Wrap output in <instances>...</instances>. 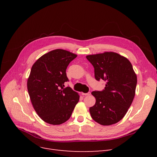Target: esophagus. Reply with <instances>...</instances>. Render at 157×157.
I'll use <instances>...</instances> for the list:
<instances>
[{
    "label": "esophagus",
    "mask_w": 157,
    "mask_h": 157,
    "mask_svg": "<svg viewBox=\"0 0 157 157\" xmlns=\"http://www.w3.org/2000/svg\"><path fill=\"white\" fill-rule=\"evenodd\" d=\"M90 94H91V92H88V93H82L83 96H90Z\"/></svg>",
    "instance_id": "esophagus-1"
}]
</instances>
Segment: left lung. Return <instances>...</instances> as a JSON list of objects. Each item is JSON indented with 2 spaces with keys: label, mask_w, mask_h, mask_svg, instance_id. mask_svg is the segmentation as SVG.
Here are the masks:
<instances>
[{
  "label": "left lung",
  "mask_w": 157,
  "mask_h": 157,
  "mask_svg": "<svg viewBox=\"0 0 157 157\" xmlns=\"http://www.w3.org/2000/svg\"><path fill=\"white\" fill-rule=\"evenodd\" d=\"M94 67L95 78L106 82L102 91L92 94L96 101L90 108L93 119L103 126L119 122L126 114L135 96L137 76L130 61L115 52L88 55Z\"/></svg>",
  "instance_id": "obj_1"
}]
</instances>
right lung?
I'll return each mask as SVG.
<instances>
[{"label":"right lung","mask_w":157,"mask_h":157,"mask_svg":"<svg viewBox=\"0 0 157 157\" xmlns=\"http://www.w3.org/2000/svg\"><path fill=\"white\" fill-rule=\"evenodd\" d=\"M77 55L57 49L45 54L33 64L27 90L33 108L42 120L53 125L69 119L79 95L64 83L69 81L66 69Z\"/></svg>","instance_id":"add662e5"}]
</instances>
